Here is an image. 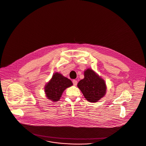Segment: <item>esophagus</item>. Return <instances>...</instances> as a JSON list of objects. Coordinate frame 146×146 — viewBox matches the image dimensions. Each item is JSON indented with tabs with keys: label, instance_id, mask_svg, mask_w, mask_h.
Masks as SVG:
<instances>
[{
	"label": "esophagus",
	"instance_id": "34e87169",
	"mask_svg": "<svg viewBox=\"0 0 146 146\" xmlns=\"http://www.w3.org/2000/svg\"><path fill=\"white\" fill-rule=\"evenodd\" d=\"M72 83H73V84H74V85L76 86V85H77V84H78V81H77L76 80H72Z\"/></svg>",
	"mask_w": 146,
	"mask_h": 146
}]
</instances>
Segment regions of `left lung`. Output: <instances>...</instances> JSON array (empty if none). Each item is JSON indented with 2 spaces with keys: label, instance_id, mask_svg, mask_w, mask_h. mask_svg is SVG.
I'll return each mask as SVG.
<instances>
[{
  "label": "left lung",
  "instance_id": "obj_1",
  "mask_svg": "<svg viewBox=\"0 0 146 146\" xmlns=\"http://www.w3.org/2000/svg\"><path fill=\"white\" fill-rule=\"evenodd\" d=\"M84 74V78L79 81L78 87L88 101L96 102L106 94L105 82L91 69H87Z\"/></svg>",
  "mask_w": 146,
  "mask_h": 146
}]
</instances>
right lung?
I'll use <instances>...</instances> for the list:
<instances>
[{
  "mask_svg": "<svg viewBox=\"0 0 146 146\" xmlns=\"http://www.w3.org/2000/svg\"><path fill=\"white\" fill-rule=\"evenodd\" d=\"M72 85V82L60 74L55 73L45 87V92L48 99L58 101L66 88Z\"/></svg>",
  "mask_w": 146,
  "mask_h": 146,
  "instance_id": "obj_1",
  "label": "right lung"
}]
</instances>
